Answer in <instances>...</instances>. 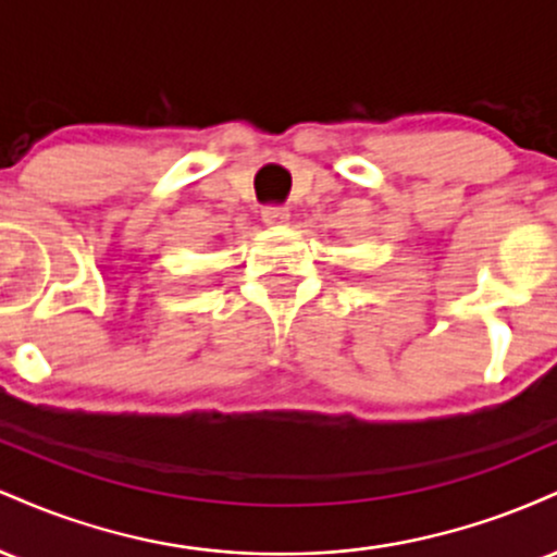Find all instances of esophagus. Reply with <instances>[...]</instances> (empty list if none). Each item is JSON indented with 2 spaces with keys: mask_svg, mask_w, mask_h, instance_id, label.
Returning a JSON list of instances; mask_svg holds the SVG:
<instances>
[{
  "mask_svg": "<svg viewBox=\"0 0 557 557\" xmlns=\"http://www.w3.org/2000/svg\"><path fill=\"white\" fill-rule=\"evenodd\" d=\"M261 220L270 227H283L287 225V220H290V212H287L285 207H264L261 209Z\"/></svg>",
  "mask_w": 557,
  "mask_h": 557,
  "instance_id": "1",
  "label": "esophagus"
}]
</instances>
